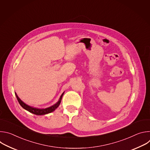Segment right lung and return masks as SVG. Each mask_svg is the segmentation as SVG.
Wrapping results in <instances>:
<instances>
[{
  "label": "right lung",
  "instance_id": "add662e5",
  "mask_svg": "<svg viewBox=\"0 0 150 150\" xmlns=\"http://www.w3.org/2000/svg\"><path fill=\"white\" fill-rule=\"evenodd\" d=\"M64 93H65V92H63L61 96L59 98V100H58V101L56 103H55L53 105L49 107V108H45V109H40V108H34V107H33V106H30V105L25 104L24 102H23L22 100H21L18 97V95L16 94V93H15V96L16 97V98H17L19 104L25 110L28 111L29 112H30L31 113L36 115H46V114H48V113L53 112V111H54L58 108L59 105H60V104L61 103L62 98V97L63 96Z\"/></svg>",
  "mask_w": 150,
  "mask_h": 150
}]
</instances>
